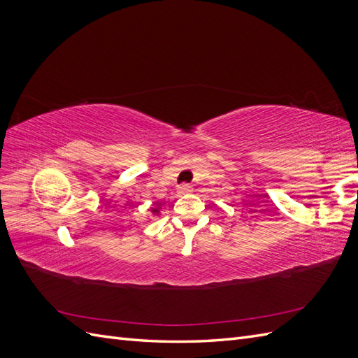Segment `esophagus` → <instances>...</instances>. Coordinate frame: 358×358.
Listing matches in <instances>:
<instances>
[{
	"label": "esophagus",
	"instance_id": "obj_1",
	"mask_svg": "<svg viewBox=\"0 0 358 358\" xmlns=\"http://www.w3.org/2000/svg\"><path fill=\"white\" fill-rule=\"evenodd\" d=\"M189 192H192V187L191 185H185V183H183V185L178 187V194H179V196H183V194H189Z\"/></svg>",
	"mask_w": 358,
	"mask_h": 358
}]
</instances>
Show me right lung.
Instances as JSON below:
<instances>
[{
    "instance_id": "1",
    "label": "right lung",
    "mask_w": 358,
    "mask_h": 358,
    "mask_svg": "<svg viewBox=\"0 0 358 358\" xmlns=\"http://www.w3.org/2000/svg\"><path fill=\"white\" fill-rule=\"evenodd\" d=\"M161 206H162V203H154V208H150V212L158 216L161 212Z\"/></svg>"
}]
</instances>
